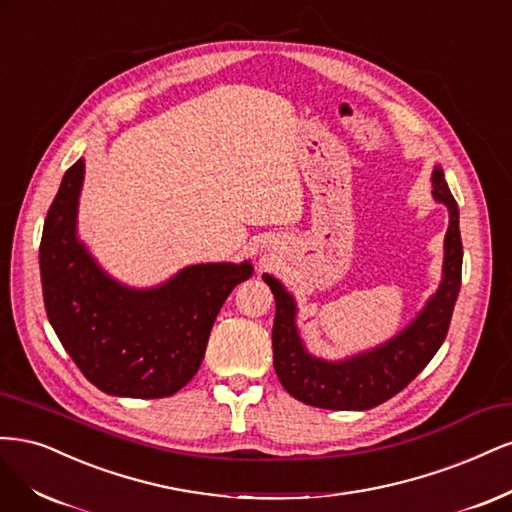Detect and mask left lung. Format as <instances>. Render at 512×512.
<instances>
[{"label":"left lung","mask_w":512,"mask_h":512,"mask_svg":"<svg viewBox=\"0 0 512 512\" xmlns=\"http://www.w3.org/2000/svg\"><path fill=\"white\" fill-rule=\"evenodd\" d=\"M434 197L449 208V229L444 238V278L434 298L400 336L359 357L323 361L310 357L295 329V304L276 278L263 274L276 300L272 327L274 370L278 381L295 400L329 410H368L387 402L415 378L447 338L455 300L461 285L464 246L459 234V210L444 180L442 168L432 174Z\"/></svg>","instance_id":"obj_1"}]
</instances>
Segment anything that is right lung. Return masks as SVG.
Masks as SVG:
<instances>
[{
  "label": "right lung",
  "mask_w": 512,
  "mask_h": 512,
  "mask_svg": "<svg viewBox=\"0 0 512 512\" xmlns=\"http://www.w3.org/2000/svg\"><path fill=\"white\" fill-rule=\"evenodd\" d=\"M82 174L85 161L78 159L44 221L40 274L48 321L97 389L121 398H168L200 370L214 319L253 268L200 263L157 289L121 287L76 240Z\"/></svg>",
  "instance_id": "obj_1"
}]
</instances>
